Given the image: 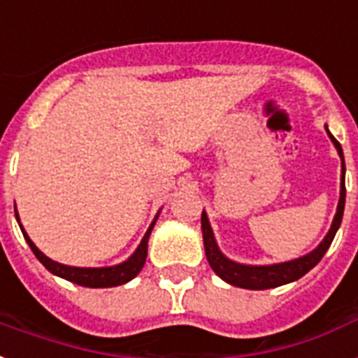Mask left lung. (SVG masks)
I'll return each instance as SVG.
<instances>
[{
  "label": "left lung",
  "mask_w": 358,
  "mask_h": 358,
  "mask_svg": "<svg viewBox=\"0 0 358 358\" xmlns=\"http://www.w3.org/2000/svg\"><path fill=\"white\" fill-rule=\"evenodd\" d=\"M325 130L331 141L334 143L340 159H342V177H340V201H338L336 215L332 220V226L329 229V234L325 235V239L321 241L320 246L312 250L306 256H301L297 259L284 263H273V265H245V263L231 262L224 256L220 248H218L217 241H215V234L210 229L209 218L205 215V210L201 213V231H203V245H205V256L209 262L210 268L231 285L243 287V289H271V287H278V285L289 284L295 282L301 276L308 273L310 268H314L317 263L321 262V257L325 256V252L329 250L334 235H336L340 224H342L343 207H345V162H343V151L342 145L338 143V140L329 132L325 124Z\"/></svg>",
  "instance_id": "8db88e82"
}]
</instances>
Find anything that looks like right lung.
<instances>
[{
    "instance_id": "right-lung-1",
    "label": "right lung",
    "mask_w": 358,
    "mask_h": 358,
    "mask_svg": "<svg viewBox=\"0 0 358 358\" xmlns=\"http://www.w3.org/2000/svg\"><path fill=\"white\" fill-rule=\"evenodd\" d=\"M15 215L18 224H20V218H18V213H16V205H15ZM157 218H159V213H157V217H155V220L151 222V226H149V229L145 231V235H143V239H141V243L138 245L134 254H132L127 262L119 263V265H113V267H71V265H63V263L54 262V259H50L48 256H44L43 252L33 245V241L27 237V234L24 231V228H22V224H20V229H22V234H24V237H26L27 245H29V248L33 250V254L37 256L38 262L43 263L44 267L48 268L52 274L69 280V282H74V284L84 285V287H115V285L130 282V280L134 278L136 274L140 273L141 267L145 265L149 235H151V231H153Z\"/></svg>"
}]
</instances>
